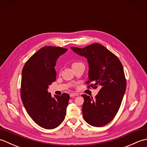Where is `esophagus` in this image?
I'll use <instances>...</instances> for the list:
<instances>
[{"instance_id":"1","label":"esophagus","mask_w":147,"mask_h":147,"mask_svg":"<svg viewBox=\"0 0 147 147\" xmlns=\"http://www.w3.org/2000/svg\"><path fill=\"white\" fill-rule=\"evenodd\" d=\"M78 95L76 94V93H72L70 94V96L71 97H74V96H78Z\"/></svg>"}]
</instances>
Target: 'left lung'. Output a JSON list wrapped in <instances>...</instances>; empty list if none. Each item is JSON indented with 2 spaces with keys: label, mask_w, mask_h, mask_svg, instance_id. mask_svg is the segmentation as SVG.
Segmentation results:
<instances>
[{
  "label": "left lung",
  "mask_w": 147,
  "mask_h": 147,
  "mask_svg": "<svg viewBox=\"0 0 147 147\" xmlns=\"http://www.w3.org/2000/svg\"><path fill=\"white\" fill-rule=\"evenodd\" d=\"M76 54L87 59L88 81L93 88H100L95 99L82 95L83 118L90 125L101 127L113 119L119 109L126 88L123 65L113 53L98 43L85 48L71 47Z\"/></svg>",
  "instance_id": "left-lung-1"
}]
</instances>
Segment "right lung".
<instances>
[{"instance_id": "add662e5", "label": "right lung", "mask_w": 147, "mask_h": 147, "mask_svg": "<svg viewBox=\"0 0 147 147\" xmlns=\"http://www.w3.org/2000/svg\"><path fill=\"white\" fill-rule=\"evenodd\" d=\"M67 51L46 46L34 54L22 71L21 97L28 114L38 126L54 129L62 123L66 114L69 95L52 97L48 88L56 80L57 59Z\"/></svg>"}]
</instances>
